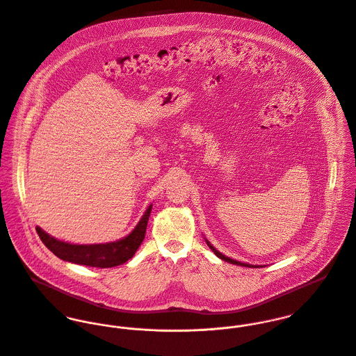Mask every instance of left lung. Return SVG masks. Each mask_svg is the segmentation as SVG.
Listing matches in <instances>:
<instances>
[{"label": "left lung", "mask_w": 356, "mask_h": 356, "mask_svg": "<svg viewBox=\"0 0 356 356\" xmlns=\"http://www.w3.org/2000/svg\"><path fill=\"white\" fill-rule=\"evenodd\" d=\"M205 243H207V245L212 250V252L216 254L219 259H222V260H225V261H227V263H232V264H237V266H244V267H264V266H260V264H250V263H243V261H238V260H234V259H230V257H227V256H225V254H220L215 247H212V244L205 238Z\"/></svg>", "instance_id": "obj_1"}]
</instances>
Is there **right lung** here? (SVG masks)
<instances>
[{"mask_svg": "<svg viewBox=\"0 0 356 356\" xmlns=\"http://www.w3.org/2000/svg\"><path fill=\"white\" fill-rule=\"evenodd\" d=\"M151 209H152V204L147 208V211L144 212V215L141 216L140 222L133 229V232L129 236L113 243L85 244V245L70 244L51 237L40 226H37V233L42 240V243L47 245V248L51 250V252L57 257H60L61 260L90 266V267L109 268V267H115L126 263L140 248L141 243L145 238Z\"/></svg>", "mask_w": 356, "mask_h": 356, "instance_id": "1", "label": "right lung"}]
</instances>
